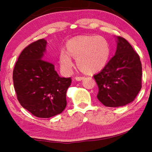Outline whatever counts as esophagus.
<instances>
[{"label": "esophagus", "mask_w": 152, "mask_h": 152, "mask_svg": "<svg viewBox=\"0 0 152 152\" xmlns=\"http://www.w3.org/2000/svg\"><path fill=\"white\" fill-rule=\"evenodd\" d=\"M75 79H76V80H77V81H80V80H82L83 79H84V77H83V76H76Z\"/></svg>", "instance_id": "1"}]
</instances>
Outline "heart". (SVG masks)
Instances as JSON below:
<instances>
[{
	"instance_id": "heart-1",
	"label": "heart",
	"mask_w": 152,
	"mask_h": 152,
	"mask_svg": "<svg viewBox=\"0 0 152 152\" xmlns=\"http://www.w3.org/2000/svg\"><path fill=\"white\" fill-rule=\"evenodd\" d=\"M67 50L60 53V64L64 72H70L73 67L71 56L76 59L81 71L93 73L106 65L111 53L109 41L103 36L88 35L78 37L69 41Z\"/></svg>"
}]
</instances>
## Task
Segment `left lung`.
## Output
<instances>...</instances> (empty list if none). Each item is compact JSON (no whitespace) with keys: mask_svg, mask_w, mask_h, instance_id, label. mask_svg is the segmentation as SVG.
<instances>
[{"mask_svg":"<svg viewBox=\"0 0 152 152\" xmlns=\"http://www.w3.org/2000/svg\"><path fill=\"white\" fill-rule=\"evenodd\" d=\"M115 56L102 70L94 75L99 87L97 98L109 107L133 102L141 88L142 67L140 56L121 37H117Z\"/></svg>","mask_w":152,"mask_h":152,"instance_id":"obj_1","label":"left lung"}]
</instances>
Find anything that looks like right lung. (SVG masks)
<instances>
[{"label":"right lung","instance_id":"add662e5","mask_svg":"<svg viewBox=\"0 0 152 152\" xmlns=\"http://www.w3.org/2000/svg\"><path fill=\"white\" fill-rule=\"evenodd\" d=\"M44 39L31 43L20 53L15 64L12 79L20 105L34 116L50 118L66 107V91L71 78H61L54 66L46 61Z\"/></svg>","mask_w":152,"mask_h":152}]
</instances>
